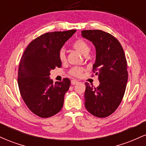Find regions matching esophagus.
Instances as JSON below:
<instances>
[{
    "label": "esophagus",
    "mask_w": 146,
    "mask_h": 146,
    "mask_svg": "<svg viewBox=\"0 0 146 146\" xmlns=\"http://www.w3.org/2000/svg\"><path fill=\"white\" fill-rule=\"evenodd\" d=\"M78 82H79L78 81V80H71V84L72 85L76 84H78Z\"/></svg>",
    "instance_id": "esophagus-1"
}]
</instances>
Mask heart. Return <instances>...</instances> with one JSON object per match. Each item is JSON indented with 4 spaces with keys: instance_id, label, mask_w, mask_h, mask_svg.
Listing matches in <instances>:
<instances>
[{
    "instance_id": "b5f03b06",
    "label": "heart",
    "mask_w": 146,
    "mask_h": 146,
    "mask_svg": "<svg viewBox=\"0 0 146 146\" xmlns=\"http://www.w3.org/2000/svg\"><path fill=\"white\" fill-rule=\"evenodd\" d=\"M72 47H73V49L80 52L84 56H86L90 51L89 45L83 39L76 40L72 44ZM58 57H59V60L61 62H64L66 60L65 50L64 48H61L60 50L59 53H58ZM84 71V68L74 66V67L71 68V70L69 71V74L75 77H80L83 74Z\"/></svg>"
}]
</instances>
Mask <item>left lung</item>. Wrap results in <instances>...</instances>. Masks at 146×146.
<instances>
[{"label":"left lung","instance_id":"obj_1","mask_svg":"<svg viewBox=\"0 0 146 146\" xmlns=\"http://www.w3.org/2000/svg\"><path fill=\"white\" fill-rule=\"evenodd\" d=\"M82 36L96 48L93 72L98 75L100 81L96 88L85 83L84 105L90 114L104 118L117 110L123 98L128 77L126 58L121 44L113 35L94 29L82 31Z\"/></svg>","mask_w":146,"mask_h":146}]
</instances>
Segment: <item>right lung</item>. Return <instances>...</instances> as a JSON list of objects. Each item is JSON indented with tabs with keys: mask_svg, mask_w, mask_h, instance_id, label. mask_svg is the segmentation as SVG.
Returning a JSON list of instances; mask_svg holds the SVG:
<instances>
[{
	"mask_svg": "<svg viewBox=\"0 0 146 146\" xmlns=\"http://www.w3.org/2000/svg\"><path fill=\"white\" fill-rule=\"evenodd\" d=\"M75 29L41 35L29 43L20 62L18 84L28 108L42 118L53 116L62 108L71 85L68 78L53 84L50 71L61 67L58 53Z\"/></svg>",
	"mask_w": 146,
	"mask_h": 146,
	"instance_id": "1",
	"label": "right lung"
}]
</instances>
